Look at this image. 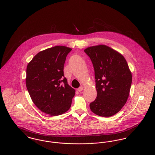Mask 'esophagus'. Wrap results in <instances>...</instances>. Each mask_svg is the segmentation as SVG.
<instances>
[{"label": "esophagus", "mask_w": 155, "mask_h": 155, "mask_svg": "<svg viewBox=\"0 0 155 155\" xmlns=\"http://www.w3.org/2000/svg\"><path fill=\"white\" fill-rule=\"evenodd\" d=\"M83 87L82 86H81L80 87H79V88L77 89V91H78L79 92H81L83 91Z\"/></svg>", "instance_id": "esophagus-1"}]
</instances>
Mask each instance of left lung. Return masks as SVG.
Wrapping results in <instances>:
<instances>
[{
	"mask_svg": "<svg viewBox=\"0 0 155 155\" xmlns=\"http://www.w3.org/2000/svg\"><path fill=\"white\" fill-rule=\"evenodd\" d=\"M94 70L97 96L91 111L102 117L117 113L126 104L132 84V74L124 56L111 48L99 45L87 48Z\"/></svg>",
	"mask_w": 155,
	"mask_h": 155,
	"instance_id": "left-lung-1",
	"label": "left lung"
}]
</instances>
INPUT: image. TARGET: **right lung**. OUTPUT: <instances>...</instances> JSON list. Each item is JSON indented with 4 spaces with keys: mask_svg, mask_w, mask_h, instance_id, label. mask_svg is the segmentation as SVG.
Here are the masks:
<instances>
[{
    "mask_svg": "<svg viewBox=\"0 0 155 155\" xmlns=\"http://www.w3.org/2000/svg\"><path fill=\"white\" fill-rule=\"evenodd\" d=\"M71 48L55 46L40 51L26 69V87L35 105L42 112L59 116L71 107L75 91L68 85L63 68Z\"/></svg>",
    "mask_w": 155,
    "mask_h": 155,
    "instance_id": "obj_1",
    "label": "right lung"
}]
</instances>
